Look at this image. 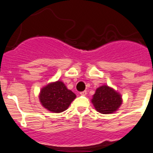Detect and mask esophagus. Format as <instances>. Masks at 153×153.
<instances>
[{"mask_svg":"<svg viewBox=\"0 0 153 153\" xmlns=\"http://www.w3.org/2000/svg\"><path fill=\"white\" fill-rule=\"evenodd\" d=\"M80 94L82 95V96H85V95L87 94V91L85 90V91H83V92H81Z\"/></svg>","mask_w":153,"mask_h":153,"instance_id":"1","label":"esophagus"}]
</instances>
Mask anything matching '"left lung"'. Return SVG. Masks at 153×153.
<instances>
[{"instance_id": "1", "label": "left lung", "mask_w": 153, "mask_h": 153, "mask_svg": "<svg viewBox=\"0 0 153 153\" xmlns=\"http://www.w3.org/2000/svg\"><path fill=\"white\" fill-rule=\"evenodd\" d=\"M92 102L98 112L111 114L119 108L122 101L119 93L107 85H103L96 89Z\"/></svg>"}]
</instances>
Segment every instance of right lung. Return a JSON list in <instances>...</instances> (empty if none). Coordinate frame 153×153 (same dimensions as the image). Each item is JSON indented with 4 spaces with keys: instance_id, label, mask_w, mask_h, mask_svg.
I'll return each mask as SVG.
<instances>
[{
    "instance_id": "add662e5",
    "label": "right lung",
    "mask_w": 153,
    "mask_h": 153,
    "mask_svg": "<svg viewBox=\"0 0 153 153\" xmlns=\"http://www.w3.org/2000/svg\"><path fill=\"white\" fill-rule=\"evenodd\" d=\"M75 97L74 92L68 89L60 81L47 85L41 89L39 95L42 105L53 113H61L66 110Z\"/></svg>"
}]
</instances>
